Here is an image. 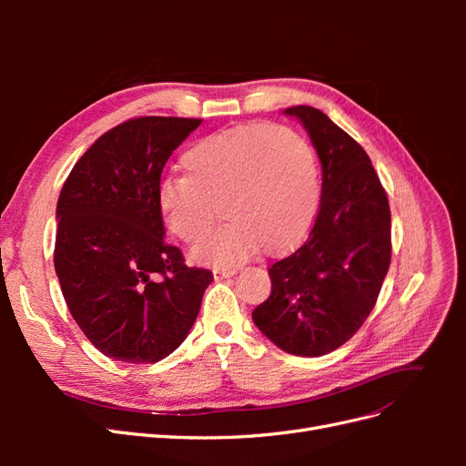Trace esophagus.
<instances>
[{"label":"esophagus","mask_w":466,"mask_h":466,"mask_svg":"<svg viewBox=\"0 0 466 466\" xmlns=\"http://www.w3.org/2000/svg\"><path fill=\"white\" fill-rule=\"evenodd\" d=\"M237 274V268H214V276L216 278H231Z\"/></svg>","instance_id":"1"}]
</instances>
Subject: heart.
<instances>
[{"mask_svg":"<svg viewBox=\"0 0 466 466\" xmlns=\"http://www.w3.org/2000/svg\"><path fill=\"white\" fill-rule=\"evenodd\" d=\"M187 175L159 180V214L177 238L194 245L209 231L218 206L228 218L192 250L194 260L231 268L260 245L289 250L311 229L320 185L311 146L286 126L245 124L211 134L185 155Z\"/></svg>","mask_w":466,"mask_h":466,"instance_id":"obj_1","label":"heart"}]
</instances>
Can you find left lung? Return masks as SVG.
Returning <instances> with one entry per match:
<instances>
[{
    "mask_svg": "<svg viewBox=\"0 0 466 466\" xmlns=\"http://www.w3.org/2000/svg\"><path fill=\"white\" fill-rule=\"evenodd\" d=\"M311 137L322 168L311 233L270 266L272 293L252 311L279 350L317 358L340 348L370 317L390 264V209L371 159L320 112L284 110Z\"/></svg>",
    "mask_w": 466,
    "mask_h": 466,
    "instance_id": "8db88e82",
    "label": "left lung"
}]
</instances>
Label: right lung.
I'll return each mask as SVG.
<instances>
[{"label":"right lung","mask_w":466,"mask_h":466,"mask_svg":"<svg viewBox=\"0 0 466 466\" xmlns=\"http://www.w3.org/2000/svg\"><path fill=\"white\" fill-rule=\"evenodd\" d=\"M198 118L142 116L83 153L56 206L54 268L66 305L105 356L155 363L182 344L214 274L165 241L157 185Z\"/></svg>","instance_id":"obj_1"}]
</instances>
